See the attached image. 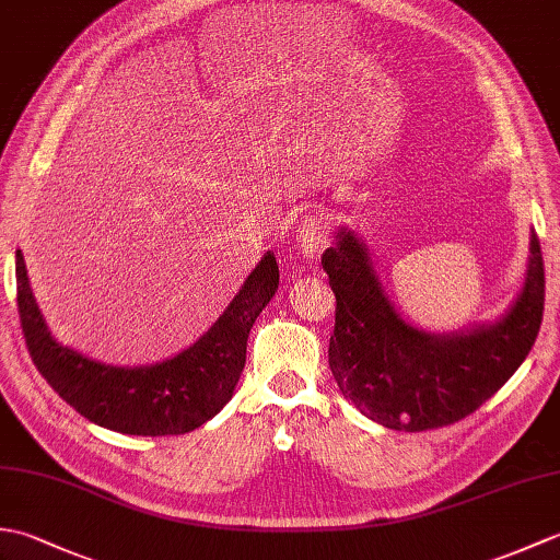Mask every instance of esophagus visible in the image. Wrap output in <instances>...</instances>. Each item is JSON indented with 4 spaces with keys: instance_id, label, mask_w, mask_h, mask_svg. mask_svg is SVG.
Instances as JSON below:
<instances>
[{
    "instance_id": "esophagus-1",
    "label": "esophagus",
    "mask_w": 560,
    "mask_h": 560,
    "mask_svg": "<svg viewBox=\"0 0 560 560\" xmlns=\"http://www.w3.org/2000/svg\"><path fill=\"white\" fill-rule=\"evenodd\" d=\"M327 243V231L319 219H305L295 233V247L305 259H315Z\"/></svg>"
}]
</instances>
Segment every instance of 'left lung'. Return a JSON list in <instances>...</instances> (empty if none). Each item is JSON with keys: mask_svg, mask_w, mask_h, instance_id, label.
Listing matches in <instances>:
<instances>
[{"mask_svg": "<svg viewBox=\"0 0 560 560\" xmlns=\"http://www.w3.org/2000/svg\"><path fill=\"white\" fill-rule=\"evenodd\" d=\"M323 267L337 295L329 368L341 395L392 431L450 425L501 389L539 335L544 259L529 235L525 281L508 311L479 327L435 335L409 325L380 283L363 237L341 225Z\"/></svg>", "mask_w": 560, "mask_h": 560, "instance_id": "8db88e82", "label": "left lung"}]
</instances>
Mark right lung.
Instances as JSON below:
<instances>
[{"label":"right lung","mask_w":560,"mask_h":560,"mask_svg":"<svg viewBox=\"0 0 560 560\" xmlns=\"http://www.w3.org/2000/svg\"><path fill=\"white\" fill-rule=\"evenodd\" d=\"M279 289V265L269 249L231 305L192 347L151 365H110L57 341L16 249V301L31 359L83 419L127 435H183L217 416L241 380L247 335Z\"/></svg>","instance_id":"add662e5"}]
</instances>
